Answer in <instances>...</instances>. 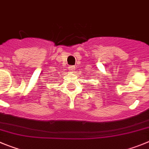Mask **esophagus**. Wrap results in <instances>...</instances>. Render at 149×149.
Here are the masks:
<instances>
[{
	"label": "esophagus",
	"mask_w": 149,
	"mask_h": 149,
	"mask_svg": "<svg viewBox=\"0 0 149 149\" xmlns=\"http://www.w3.org/2000/svg\"><path fill=\"white\" fill-rule=\"evenodd\" d=\"M74 65H69V70H71V71H72V70H74Z\"/></svg>",
	"instance_id": "esophagus-1"
}]
</instances>
